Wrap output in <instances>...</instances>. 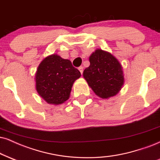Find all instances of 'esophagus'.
<instances>
[{"label":"esophagus","instance_id":"34e87169","mask_svg":"<svg viewBox=\"0 0 160 160\" xmlns=\"http://www.w3.org/2000/svg\"><path fill=\"white\" fill-rule=\"evenodd\" d=\"M78 70L80 71L81 74H82V73H83V70H84V68H83V67H79V68H78Z\"/></svg>","mask_w":160,"mask_h":160}]
</instances>
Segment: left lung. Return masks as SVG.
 Instances as JSON below:
<instances>
[{"mask_svg": "<svg viewBox=\"0 0 160 160\" xmlns=\"http://www.w3.org/2000/svg\"><path fill=\"white\" fill-rule=\"evenodd\" d=\"M90 66L83 77L96 96L109 98L116 96L125 83L123 69L117 58L107 51L97 49L89 57Z\"/></svg>", "mask_w": 160, "mask_h": 160, "instance_id": "8db88e82", "label": "left lung"}]
</instances>
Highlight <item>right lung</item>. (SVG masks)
<instances>
[{
	"mask_svg": "<svg viewBox=\"0 0 160 160\" xmlns=\"http://www.w3.org/2000/svg\"><path fill=\"white\" fill-rule=\"evenodd\" d=\"M80 72L68 59L57 54L47 56L41 61L35 75V89L48 104L58 105L67 101L75 81Z\"/></svg>",
	"mask_w": 160,
	"mask_h": 160,
	"instance_id": "right-lung-1",
	"label": "right lung"
}]
</instances>
